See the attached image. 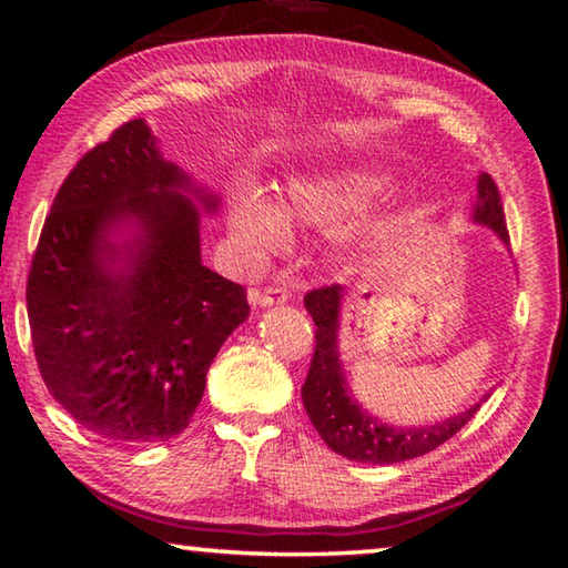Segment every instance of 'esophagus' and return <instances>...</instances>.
<instances>
[{"label": "esophagus", "instance_id": "34e87169", "mask_svg": "<svg viewBox=\"0 0 568 568\" xmlns=\"http://www.w3.org/2000/svg\"><path fill=\"white\" fill-rule=\"evenodd\" d=\"M250 301H253V305H263V307L283 305V303H287V291L281 285H271V287H265L263 293L250 295Z\"/></svg>", "mask_w": 568, "mask_h": 568}]
</instances>
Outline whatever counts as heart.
Wrapping results in <instances>:
<instances>
[{
  "label": "heart",
  "mask_w": 568,
  "mask_h": 568,
  "mask_svg": "<svg viewBox=\"0 0 568 568\" xmlns=\"http://www.w3.org/2000/svg\"><path fill=\"white\" fill-rule=\"evenodd\" d=\"M386 185L388 178L381 172L351 168L315 180L291 182L281 205H273L257 190H240L227 213L230 235L247 261L263 263L285 245L291 225H338L378 197ZM386 227L388 217H373L353 235V243H371L386 233Z\"/></svg>",
  "instance_id": "1"
}]
</instances>
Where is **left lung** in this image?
I'll list each match as a JSON object with an SVG mask.
<instances>
[{
	"instance_id": "8db88e82",
	"label": "left lung",
	"mask_w": 568,
	"mask_h": 568,
	"mask_svg": "<svg viewBox=\"0 0 568 568\" xmlns=\"http://www.w3.org/2000/svg\"><path fill=\"white\" fill-rule=\"evenodd\" d=\"M470 220L491 230L504 245H508L501 197H498L496 182L486 172L478 175V200L470 207ZM343 295L341 285L321 287V291L305 295V311L313 315L315 323V353L301 393L315 430L338 456L373 466L400 464V460L418 458L446 444L476 416L480 403L491 393H486L478 403L456 416L423 423V426H396V423L373 416L361 406L345 381L338 345Z\"/></svg>"
}]
</instances>
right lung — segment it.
Listing matches in <instances>:
<instances>
[{
	"mask_svg": "<svg viewBox=\"0 0 568 568\" xmlns=\"http://www.w3.org/2000/svg\"><path fill=\"white\" fill-rule=\"evenodd\" d=\"M220 197L124 122L62 182L37 245L27 313L54 400L94 436L148 446L182 434L245 287L203 265L200 210Z\"/></svg>",
	"mask_w": 568,
	"mask_h": 568,
	"instance_id": "1",
	"label": "right lung"
}]
</instances>
